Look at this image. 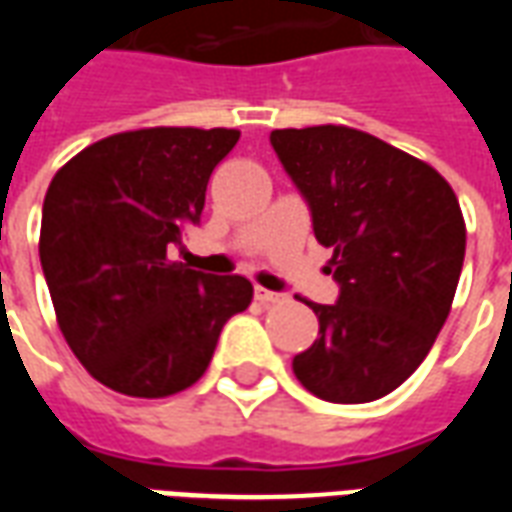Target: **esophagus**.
<instances>
[{"instance_id": "1", "label": "esophagus", "mask_w": 512, "mask_h": 512, "mask_svg": "<svg viewBox=\"0 0 512 512\" xmlns=\"http://www.w3.org/2000/svg\"><path fill=\"white\" fill-rule=\"evenodd\" d=\"M255 299L260 301V304H277V301H282L285 296H282V293H274V290L255 288Z\"/></svg>"}]
</instances>
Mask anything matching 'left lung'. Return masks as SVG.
Masks as SVG:
<instances>
[{
	"label": "left lung",
	"mask_w": 512,
	"mask_h": 512,
	"mask_svg": "<svg viewBox=\"0 0 512 512\" xmlns=\"http://www.w3.org/2000/svg\"><path fill=\"white\" fill-rule=\"evenodd\" d=\"M271 145L340 285L334 304L307 301L321 329L293 373L329 403L378 400L422 365L450 315L466 252L458 197L430 164L356 128H279Z\"/></svg>",
	"instance_id": "left-lung-1"
}]
</instances>
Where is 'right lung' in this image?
Masks as SVG:
<instances>
[{"label": "right lung", "instance_id": "1", "mask_svg": "<svg viewBox=\"0 0 512 512\" xmlns=\"http://www.w3.org/2000/svg\"><path fill=\"white\" fill-rule=\"evenodd\" d=\"M235 128H139L84 147L54 175L40 266L57 323L87 373L128 397L197 384L252 282L169 260L197 224Z\"/></svg>", "mask_w": 512, "mask_h": 512}]
</instances>
